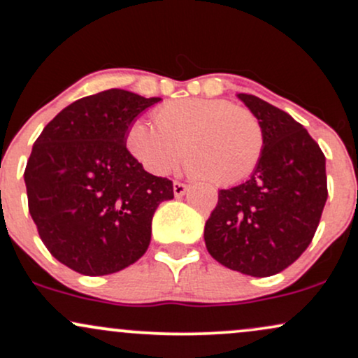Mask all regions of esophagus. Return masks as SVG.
Wrapping results in <instances>:
<instances>
[{
	"label": "esophagus",
	"mask_w": 358,
	"mask_h": 358,
	"mask_svg": "<svg viewBox=\"0 0 358 358\" xmlns=\"http://www.w3.org/2000/svg\"><path fill=\"white\" fill-rule=\"evenodd\" d=\"M187 189H189V186H187V184L179 182V180H176V182H174V196H176V198H180V196L186 194Z\"/></svg>",
	"instance_id": "obj_1"
}]
</instances>
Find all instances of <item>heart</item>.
Returning <instances> with one entry per match:
<instances>
[{
	"label": "heart",
	"instance_id": "1",
	"mask_svg": "<svg viewBox=\"0 0 358 358\" xmlns=\"http://www.w3.org/2000/svg\"><path fill=\"white\" fill-rule=\"evenodd\" d=\"M155 127L134 122L125 145L154 176H166L186 157L189 172L215 186L248 179L262 159L266 136L250 110L211 98H184L154 111Z\"/></svg>",
	"mask_w": 358,
	"mask_h": 358
}]
</instances>
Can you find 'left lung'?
Segmentation results:
<instances>
[{
  "label": "left lung",
  "mask_w": 358,
  "mask_h": 358,
  "mask_svg": "<svg viewBox=\"0 0 358 358\" xmlns=\"http://www.w3.org/2000/svg\"><path fill=\"white\" fill-rule=\"evenodd\" d=\"M238 98L259 118L266 147L250 179L218 192L204 242L222 266L268 277L296 262L315 236L328 198L327 160L286 111L252 94Z\"/></svg>",
  "instance_id": "obj_1"
}]
</instances>
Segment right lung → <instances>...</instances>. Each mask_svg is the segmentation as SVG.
<instances>
[{
	"instance_id": "right-lung-1",
	"label": "right lung",
	"mask_w": 358,
	"mask_h": 358,
	"mask_svg": "<svg viewBox=\"0 0 358 358\" xmlns=\"http://www.w3.org/2000/svg\"><path fill=\"white\" fill-rule=\"evenodd\" d=\"M160 98L123 90L64 108L35 140L25 169L28 211L59 262L106 275L136 262L152 216L174 198L172 180L143 171L125 145L128 127Z\"/></svg>"
}]
</instances>
